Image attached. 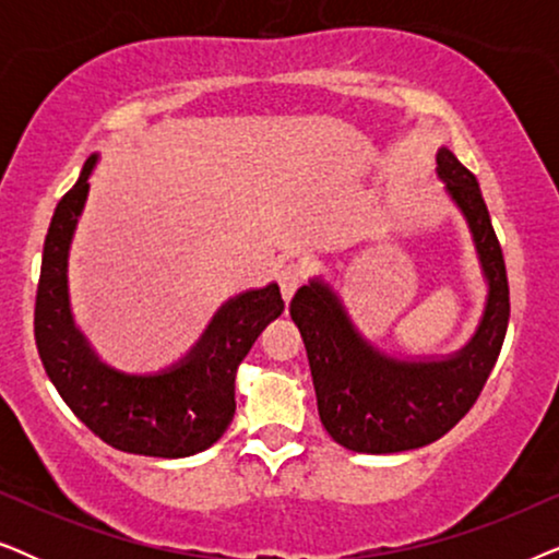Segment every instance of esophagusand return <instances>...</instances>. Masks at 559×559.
<instances>
[{"label":"esophagus","mask_w":559,"mask_h":559,"mask_svg":"<svg viewBox=\"0 0 559 559\" xmlns=\"http://www.w3.org/2000/svg\"><path fill=\"white\" fill-rule=\"evenodd\" d=\"M302 280H305V266H302V264H287V266H282V272H280V287H282V297H285L287 302L293 300L295 289L302 285Z\"/></svg>","instance_id":"1"}]
</instances>
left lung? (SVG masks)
I'll use <instances>...</instances> for the list:
<instances>
[{"instance_id": "8db88e82", "label": "left lung", "mask_w": 559, "mask_h": 559, "mask_svg": "<svg viewBox=\"0 0 559 559\" xmlns=\"http://www.w3.org/2000/svg\"><path fill=\"white\" fill-rule=\"evenodd\" d=\"M435 159L448 198L468 224L486 282L484 312L465 346L425 358L386 354L358 331L323 277H312L289 302L308 350L320 423L354 453H402L442 438L478 400L507 335V266L478 180L448 147Z\"/></svg>"}]
</instances>
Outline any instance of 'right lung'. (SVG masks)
<instances>
[{
    "mask_svg": "<svg viewBox=\"0 0 559 559\" xmlns=\"http://www.w3.org/2000/svg\"><path fill=\"white\" fill-rule=\"evenodd\" d=\"M96 163L98 155L86 159L45 236L35 300L37 350L73 415L111 448L152 457L195 455L231 425L239 364L259 333L282 316L285 300L277 282L228 297L201 338L167 369L127 373L104 364L75 325L68 295V251Z\"/></svg>",
    "mask_w": 559,
    "mask_h": 559,
    "instance_id": "obj_1",
    "label": "right lung"
}]
</instances>
